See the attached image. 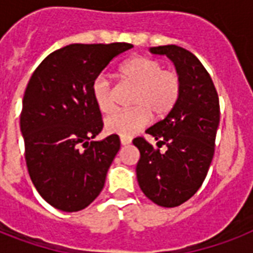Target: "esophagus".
I'll use <instances>...</instances> for the list:
<instances>
[{
  "mask_svg": "<svg viewBox=\"0 0 253 253\" xmlns=\"http://www.w3.org/2000/svg\"><path fill=\"white\" fill-rule=\"evenodd\" d=\"M130 143L131 138H126V136H122V138H121V144H122V146H128Z\"/></svg>",
  "mask_w": 253,
  "mask_h": 253,
  "instance_id": "34e87169",
  "label": "esophagus"
}]
</instances>
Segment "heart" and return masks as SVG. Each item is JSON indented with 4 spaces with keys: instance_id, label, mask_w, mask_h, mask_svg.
Masks as SVG:
<instances>
[{
    "instance_id": "1",
    "label": "heart",
    "mask_w": 253,
    "mask_h": 253,
    "mask_svg": "<svg viewBox=\"0 0 253 253\" xmlns=\"http://www.w3.org/2000/svg\"><path fill=\"white\" fill-rule=\"evenodd\" d=\"M122 84L134 89L128 111H118L105 121L109 134L131 136L155 118H164L178 102L182 90L181 75L173 68H163V63L151 56H134L118 69ZM91 95L98 110L109 114L115 107V87L105 76H98L91 85Z\"/></svg>"
}]
</instances>
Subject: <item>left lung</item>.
<instances>
[{
	"mask_svg": "<svg viewBox=\"0 0 253 253\" xmlns=\"http://www.w3.org/2000/svg\"><path fill=\"white\" fill-rule=\"evenodd\" d=\"M151 52L167 55L174 63L182 90L174 109L146 131L159 148L142 136L132 140L140 152L136 177L154 204L176 208L196 194L208 174L219 125V98L209 72L190 51L169 44L152 47ZM163 145L166 151L160 150Z\"/></svg>",
	"mask_w": 253,
	"mask_h": 253,
	"instance_id": "obj_1",
	"label": "left lung"
}]
</instances>
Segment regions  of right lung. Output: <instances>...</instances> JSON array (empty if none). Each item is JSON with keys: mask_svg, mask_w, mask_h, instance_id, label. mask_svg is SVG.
<instances>
[{"mask_svg": "<svg viewBox=\"0 0 253 253\" xmlns=\"http://www.w3.org/2000/svg\"><path fill=\"white\" fill-rule=\"evenodd\" d=\"M131 47L65 45L38 65L26 87L21 111L26 166L42 198L61 211L83 210L98 197L121 148L114 134L88 142L103 127L91 85L115 56Z\"/></svg>", "mask_w": 253, "mask_h": 253, "instance_id": "1", "label": "right lung"}]
</instances>
